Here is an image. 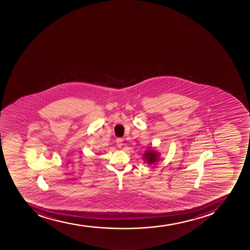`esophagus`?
Masks as SVG:
<instances>
[{
	"label": "esophagus",
	"mask_w": 250,
	"mask_h": 250,
	"mask_svg": "<svg viewBox=\"0 0 250 250\" xmlns=\"http://www.w3.org/2000/svg\"><path fill=\"white\" fill-rule=\"evenodd\" d=\"M117 145L119 148L122 147V146H123V139H122V138H117Z\"/></svg>",
	"instance_id": "34e87169"
}]
</instances>
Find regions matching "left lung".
<instances>
[{"instance_id": "left-lung-1", "label": "left lung", "mask_w": 250, "mask_h": 250, "mask_svg": "<svg viewBox=\"0 0 250 250\" xmlns=\"http://www.w3.org/2000/svg\"><path fill=\"white\" fill-rule=\"evenodd\" d=\"M144 159L147 160L148 164H155L158 159L157 153L155 152L154 150H148V151H146V153Z\"/></svg>"}]
</instances>
